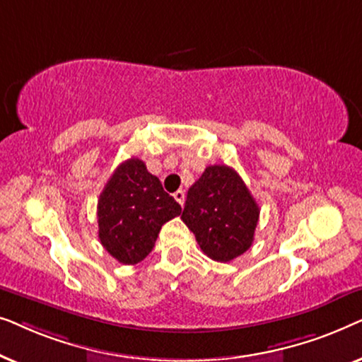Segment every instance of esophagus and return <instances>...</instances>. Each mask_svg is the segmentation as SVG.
<instances>
[{"label":"esophagus","mask_w":362,"mask_h":362,"mask_svg":"<svg viewBox=\"0 0 362 362\" xmlns=\"http://www.w3.org/2000/svg\"><path fill=\"white\" fill-rule=\"evenodd\" d=\"M173 196H175V199H176L177 202H180L181 206L185 204V199H186V194H185V191H182V189H177V191H176L175 194H173Z\"/></svg>","instance_id":"1"}]
</instances>
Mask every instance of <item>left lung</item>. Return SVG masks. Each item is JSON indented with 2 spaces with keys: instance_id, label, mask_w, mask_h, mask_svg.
Wrapping results in <instances>:
<instances>
[{
  "instance_id": "left-lung-1",
  "label": "left lung",
  "mask_w": 362,
  "mask_h": 362,
  "mask_svg": "<svg viewBox=\"0 0 362 362\" xmlns=\"http://www.w3.org/2000/svg\"><path fill=\"white\" fill-rule=\"evenodd\" d=\"M260 209L235 170L207 166L189 187L181 219L201 250L216 262H230L250 249Z\"/></svg>"
}]
</instances>
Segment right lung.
Listing matches in <instances>:
<instances>
[{
    "instance_id": "right-lung-1",
    "label": "right lung",
    "mask_w": 362,
    "mask_h": 362,
    "mask_svg": "<svg viewBox=\"0 0 362 362\" xmlns=\"http://www.w3.org/2000/svg\"><path fill=\"white\" fill-rule=\"evenodd\" d=\"M181 206L138 158L123 161L103 187L97 206L98 239L120 264L135 265L155 247L161 226Z\"/></svg>"
}]
</instances>
